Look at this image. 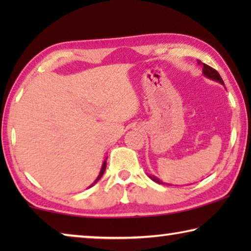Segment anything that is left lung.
Here are the masks:
<instances>
[{"mask_svg":"<svg viewBox=\"0 0 251 251\" xmlns=\"http://www.w3.org/2000/svg\"><path fill=\"white\" fill-rule=\"evenodd\" d=\"M197 63H198L199 65H201V66H202V74L205 75L207 78L212 79V80H216V82H218V83H220L222 85H225V84H224V80H223V78L220 77V75H219V73H218L217 71L214 70V69H212V67H210V66L206 65L205 63H201V61H198ZM148 176H150L151 179H152V180H154L155 182H157V184L165 185V182H163V181H161L160 179H158V178L155 177L154 175H148ZM166 185L171 186L169 184H166Z\"/></svg>","mask_w":251,"mask_h":251,"instance_id":"left-lung-1","label":"left lung"}]
</instances>
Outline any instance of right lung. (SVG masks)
<instances>
[{"label": "right lung", "mask_w": 251, "mask_h": 251, "mask_svg": "<svg viewBox=\"0 0 251 251\" xmlns=\"http://www.w3.org/2000/svg\"><path fill=\"white\" fill-rule=\"evenodd\" d=\"M106 159H107V157H106V158L104 159V161H103V165H101V168H100V175L99 176H97V178H96V179H95V181L94 182H93V184L90 186V187H88V188H91V187L92 186H94L95 184H96V182L97 181H99L100 179V178H101V176H103V174H104V172H105V169H106V165H107V163H106Z\"/></svg>", "instance_id": "add662e5"}]
</instances>
